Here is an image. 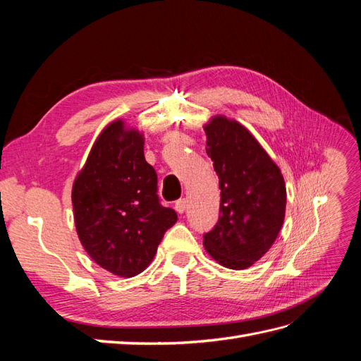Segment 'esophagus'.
Segmentation results:
<instances>
[{"mask_svg": "<svg viewBox=\"0 0 361 361\" xmlns=\"http://www.w3.org/2000/svg\"><path fill=\"white\" fill-rule=\"evenodd\" d=\"M174 209L179 214H183L185 209H187V199H179L176 203H174Z\"/></svg>", "mask_w": 361, "mask_h": 361, "instance_id": "esophagus-1", "label": "esophagus"}]
</instances>
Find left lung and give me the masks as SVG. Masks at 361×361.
I'll list each match as a JSON object with an SVG mask.
<instances>
[{
  "label": "left lung",
  "mask_w": 361,
  "mask_h": 361,
  "mask_svg": "<svg viewBox=\"0 0 361 361\" xmlns=\"http://www.w3.org/2000/svg\"><path fill=\"white\" fill-rule=\"evenodd\" d=\"M206 154L220 185V216L203 245L218 264L245 269L274 244L285 221L286 185L277 164L236 120L204 125Z\"/></svg>",
  "instance_id": "obj_1"
}]
</instances>
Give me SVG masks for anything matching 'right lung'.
Here are the masks:
<instances>
[{
  "label": "right lung",
  "instance_id": "add662e5",
  "mask_svg": "<svg viewBox=\"0 0 361 361\" xmlns=\"http://www.w3.org/2000/svg\"><path fill=\"white\" fill-rule=\"evenodd\" d=\"M155 169L145 158V137L114 120L96 138L75 178L76 233L97 265L118 277L143 272L161 239L178 221L158 197Z\"/></svg>",
  "mask_w": 361,
  "mask_h": 361
}]
</instances>
